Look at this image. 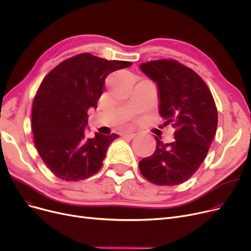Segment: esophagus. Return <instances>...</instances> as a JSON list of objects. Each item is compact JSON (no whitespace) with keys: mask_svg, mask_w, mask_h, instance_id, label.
Masks as SVG:
<instances>
[{"mask_svg":"<svg viewBox=\"0 0 251 251\" xmlns=\"http://www.w3.org/2000/svg\"><path fill=\"white\" fill-rule=\"evenodd\" d=\"M135 136H136V133H124V134L122 135V137H123L124 139H128V140L134 138Z\"/></svg>","mask_w":251,"mask_h":251,"instance_id":"esophagus-1","label":"esophagus"}]
</instances>
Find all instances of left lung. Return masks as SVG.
<instances>
[{"mask_svg": "<svg viewBox=\"0 0 251 251\" xmlns=\"http://www.w3.org/2000/svg\"><path fill=\"white\" fill-rule=\"evenodd\" d=\"M139 67L157 85L164 125L176 130L174 142L155 137V151L139 162L140 173L156 185H178L205 159L218 126L216 103L202 78L175 60L151 61Z\"/></svg>", "mask_w": 251, "mask_h": 251, "instance_id": "8db88e82", "label": "left lung"}]
</instances>
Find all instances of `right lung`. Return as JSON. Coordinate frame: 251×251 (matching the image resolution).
<instances>
[{
    "label": "right lung",
    "instance_id": "right-lung-1",
    "mask_svg": "<svg viewBox=\"0 0 251 251\" xmlns=\"http://www.w3.org/2000/svg\"><path fill=\"white\" fill-rule=\"evenodd\" d=\"M131 65L83 52L63 61L44 78L32 103L31 129L38 154L58 178L84 180L101 168L119 135L97 132L86 139L87 111L97 109L107 76Z\"/></svg>",
    "mask_w": 251,
    "mask_h": 251
}]
</instances>
